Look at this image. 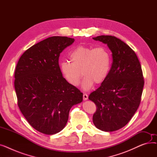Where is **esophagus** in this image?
<instances>
[{
  "mask_svg": "<svg viewBox=\"0 0 157 157\" xmlns=\"http://www.w3.org/2000/svg\"><path fill=\"white\" fill-rule=\"evenodd\" d=\"M88 95L86 94H83V100H84V101H86V100L88 99Z\"/></svg>",
  "mask_w": 157,
  "mask_h": 157,
  "instance_id": "obj_1",
  "label": "esophagus"
}]
</instances>
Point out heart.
Here are the masks:
<instances>
[{
	"label": "heart",
	"instance_id": "b5f03b06",
	"mask_svg": "<svg viewBox=\"0 0 157 157\" xmlns=\"http://www.w3.org/2000/svg\"><path fill=\"white\" fill-rule=\"evenodd\" d=\"M69 56L71 63L63 62L60 67L62 75L72 86L79 84L82 73L85 76L82 83L85 90H90L94 83H103L108 77L111 59L106 48L80 45L71 51Z\"/></svg>",
	"mask_w": 157,
	"mask_h": 157
}]
</instances>
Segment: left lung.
<instances>
[{
	"instance_id": "obj_1",
	"label": "left lung",
	"mask_w": 157,
	"mask_h": 157,
	"mask_svg": "<svg viewBox=\"0 0 157 157\" xmlns=\"http://www.w3.org/2000/svg\"><path fill=\"white\" fill-rule=\"evenodd\" d=\"M93 39L108 45L113 57L108 77L88 97L97 107L93 122L98 129L113 132L125 126L139 108L144 83L143 71L136 53L120 39Z\"/></svg>"
}]
</instances>
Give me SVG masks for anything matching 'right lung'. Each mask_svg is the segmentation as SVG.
<instances>
[{
  "instance_id": "right-lung-1",
  "label": "right lung",
  "mask_w": 157,
  "mask_h": 157,
  "mask_svg": "<svg viewBox=\"0 0 157 157\" xmlns=\"http://www.w3.org/2000/svg\"><path fill=\"white\" fill-rule=\"evenodd\" d=\"M74 39L53 36L32 46L16 65L14 88L19 108L29 124L47 135L66 125L74 105L83 101V93L62 76L60 54Z\"/></svg>"
}]
</instances>
